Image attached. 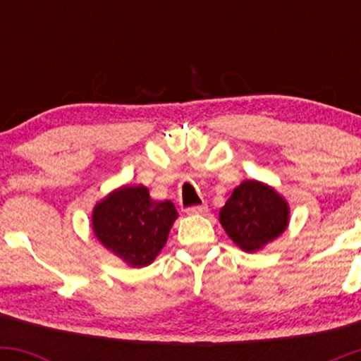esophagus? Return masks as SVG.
Here are the masks:
<instances>
[{
  "instance_id": "1",
  "label": "esophagus",
  "mask_w": 361,
  "mask_h": 361,
  "mask_svg": "<svg viewBox=\"0 0 361 361\" xmlns=\"http://www.w3.org/2000/svg\"><path fill=\"white\" fill-rule=\"evenodd\" d=\"M207 210H209V207H207L205 204L192 205V207H188V209H186V214H188V215H200V214H205Z\"/></svg>"
}]
</instances>
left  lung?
Wrapping results in <instances>:
<instances>
[{
	"label": "left lung",
	"mask_w": 361,
	"mask_h": 361,
	"mask_svg": "<svg viewBox=\"0 0 361 361\" xmlns=\"http://www.w3.org/2000/svg\"><path fill=\"white\" fill-rule=\"evenodd\" d=\"M227 235L243 251H258L283 233L288 222V205L270 186L259 181H243L219 214Z\"/></svg>",
	"instance_id": "1"
}]
</instances>
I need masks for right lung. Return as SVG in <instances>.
Instances as JSON below:
<instances>
[{"mask_svg":"<svg viewBox=\"0 0 361 361\" xmlns=\"http://www.w3.org/2000/svg\"><path fill=\"white\" fill-rule=\"evenodd\" d=\"M178 217L169 200L156 202L146 186H122L93 210L94 235L130 267H147L166 244Z\"/></svg>","mask_w":361,"mask_h":361,"instance_id":"right-lung-1","label":"right lung"}]
</instances>
